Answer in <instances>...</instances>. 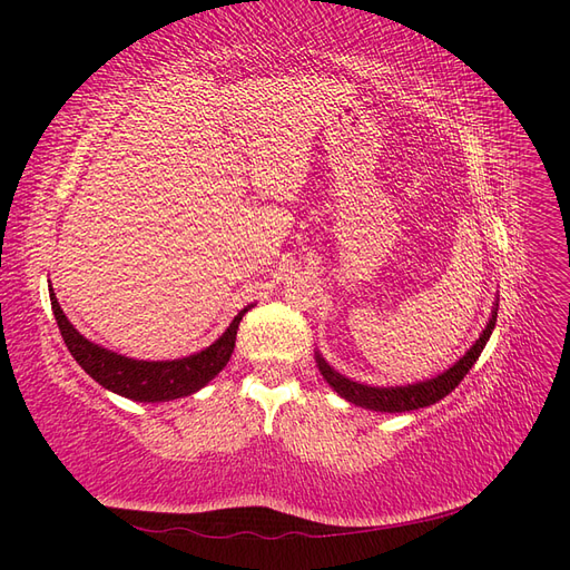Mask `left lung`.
I'll list each match as a JSON object with an SVG mask.
<instances>
[{
  "label": "left lung",
  "mask_w": 570,
  "mask_h": 570,
  "mask_svg": "<svg viewBox=\"0 0 570 570\" xmlns=\"http://www.w3.org/2000/svg\"><path fill=\"white\" fill-rule=\"evenodd\" d=\"M494 323H497V308L492 312V318H490L488 327L482 331L480 340L473 344V347L465 352L450 371H444L442 375L433 377V381H425V383L406 385V387H368V385L354 383V381H350V377L340 375L337 371L327 366L321 356H316L318 371L327 381V385H333V390L340 396H344V400L356 404V406L373 409V411H387V413H402V411L430 406V404L440 402L442 396L450 394L463 381V375L471 371V366L478 361L480 352L485 350Z\"/></svg>",
  "instance_id": "1"
}]
</instances>
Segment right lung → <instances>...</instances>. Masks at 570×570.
<instances>
[{
	"label": "right lung",
	"instance_id": "1",
	"mask_svg": "<svg viewBox=\"0 0 570 570\" xmlns=\"http://www.w3.org/2000/svg\"><path fill=\"white\" fill-rule=\"evenodd\" d=\"M49 299L66 347L73 354L80 368L95 377L101 387H107L120 396H128V400L135 402H168L202 390L230 361L237 325L249 312V306L243 308L230 323L228 331L212 347H206L199 354L176 361H135L85 340L71 325V321L63 316L55 297V289H49Z\"/></svg>",
	"mask_w": 570,
	"mask_h": 570
}]
</instances>
